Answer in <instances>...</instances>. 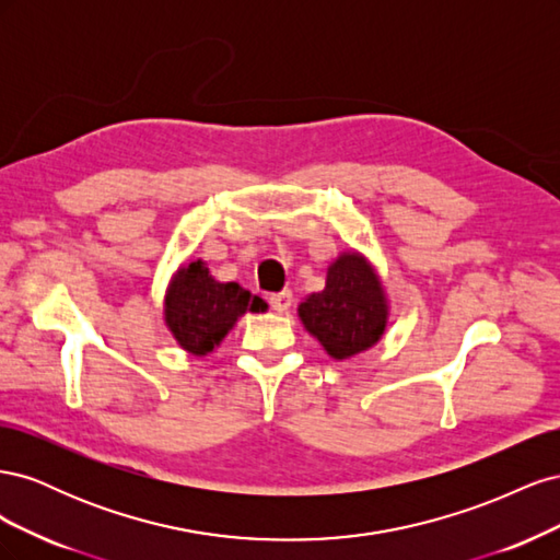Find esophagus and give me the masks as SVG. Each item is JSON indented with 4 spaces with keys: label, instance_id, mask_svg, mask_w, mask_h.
Listing matches in <instances>:
<instances>
[{
    "label": "esophagus",
    "instance_id": "34e87169",
    "mask_svg": "<svg viewBox=\"0 0 560 560\" xmlns=\"http://www.w3.org/2000/svg\"><path fill=\"white\" fill-rule=\"evenodd\" d=\"M268 303H270V308H273V311L284 313V311L292 308L294 296H292L290 290H284V292H278V294H270V296H268Z\"/></svg>",
    "mask_w": 560,
    "mask_h": 560
}]
</instances>
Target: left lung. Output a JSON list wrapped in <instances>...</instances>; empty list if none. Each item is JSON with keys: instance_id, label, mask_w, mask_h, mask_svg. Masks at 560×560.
I'll return each instance as SVG.
<instances>
[{"instance_id": "left-lung-1", "label": "left lung", "mask_w": 560, "mask_h": 560, "mask_svg": "<svg viewBox=\"0 0 560 560\" xmlns=\"http://www.w3.org/2000/svg\"><path fill=\"white\" fill-rule=\"evenodd\" d=\"M299 317L334 360L376 346L387 325V299L376 270L360 252H343L327 270L325 290L301 301Z\"/></svg>"}]
</instances>
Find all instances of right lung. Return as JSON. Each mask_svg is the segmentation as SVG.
<instances>
[{"label":"right lung","instance_id":"add662e5","mask_svg":"<svg viewBox=\"0 0 560 560\" xmlns=\"http://www.w3.org/2000/svg\"><path fill=\"white\" fill-rule=\"evenodd\" d=\"M247 311H266L264 299L238 282H217L206 261L184 264L165 294V325L175 341L194 354H208Z\"/></svg>","mask_w":560,"mask_h":560}]
</instances>
